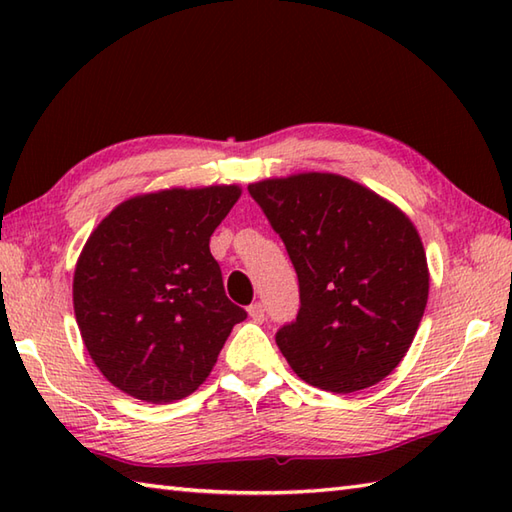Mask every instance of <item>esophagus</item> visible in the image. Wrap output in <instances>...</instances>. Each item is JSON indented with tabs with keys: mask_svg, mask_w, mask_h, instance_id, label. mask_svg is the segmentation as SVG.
Instances as JSON below:
<instances>
[{
	"mask_svg": "<svg viewBox=\"0 0 512 512\" xmlns=\"http://www.w3.org/2000/svg\"><path fill=\"white\" fill-rule=\"evenodd\" d=\"M248 314H250V319H253V321L262 323L264 321V306L257 301V303H253V306H248Z\"/></svg>",
	"mask_w": 512,
	"mask_h": 512,
	"instance_id": "1",
	"label": "esophagus"
}]
</instances>
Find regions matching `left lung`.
Listing matches in <instances>:
<instances>
[{"label":"left lung","instance_id":"obj_1","mask_svg":"<svg viewBox=\"0 0 512 512\" xmlns=\"http://www.w3.org/2000/svg\"><path fill=\"white\" fill-rule=\"evenodd\" d=\"M299 277L277 345L301 380L334 394L372 387L405 358L429 297L420 235L396 204L336 173L248 184Z\"/></svg>","mask_w":512,"mask_h":512}]
</instances>
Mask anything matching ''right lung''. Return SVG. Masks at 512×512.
<instances>
[{
	"instance_id": "1",
	"label": "right lung",
	"mask_w": 512,
	"mask_h": 512,
	"mask_svg": "<svg viewBox=\"0 0 512 512\" xmlns=\"http://www.w3.org/2000/svg\"><path fill=\"white\" fill-rule=\"evenodd\" d=\"M239 195L237 184L134 195L85 242L72 284L76 323L94 365L127 396L187 398L246 319L209 248Z\"/></svg>"
}]
</instances>
